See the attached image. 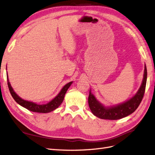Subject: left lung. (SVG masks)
Segmentation results:
<instances>
[{
	"instance_id": "8db88e82",
	"label": "left lung",
	"mask_w": 155,
	"mask_h": 155,
	"mask_svg": "<svg viewBox=\"0 0 155 155\" xmlns=\"http://www.w3.org/2000/svg\"><path fill=\"white\" fill-rule=\"evenodd\" d=\"M147 78L146 65L144 70L143 80L137 94L128 100L116 105L107 107L97 100L95 95L89 91L88 97L89 107L93 114L103 119L117 120L120 119L131 114L138 107L145 94Z\"/></svg>"
}]
</instances>
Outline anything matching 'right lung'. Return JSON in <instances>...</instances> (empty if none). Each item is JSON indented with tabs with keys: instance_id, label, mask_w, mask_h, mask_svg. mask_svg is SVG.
I'll use <instances>...</instances> for the list:
<instances>
[{
	"instance_id": "1",
	"label": "right lung",
	"mask_w": 155,
	"mask_h": 155,
	"mask_svg": "<svg viewBox=\"0 0 155 155\" xmlns=\"http://www.w3.org/2000/svg\"><path fill=\"white\" fill-rule=\"evenodd\" d=\"M6 77H7V84H8V86L9 91L10 92V94H11L13 99H15L17 104H18L22 106L23 107L27 109L30 111L42 113H50L51 111H54V110H55L56 109H57L58 107L61 105V103L63 102L65 94H66L68 88L70 87L71 84L73 83V81H70L69 82L68 84L65 85L63 87V88L61 89L60 92L58 94V95L56 96L52 100H51L50 102L48 103V104L40 105L38 104H36V103H34L32 101L25 100V99L20 97L19 96L16 94L15 91H14L11 85H10L8 78V74L6 75Z\"/></svg>"
}]
</instances>
